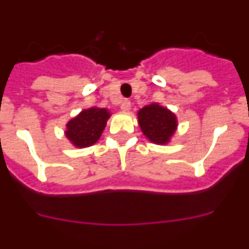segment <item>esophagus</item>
<instances>
[{
	"instance_id": "1",
	"label": "esophagus",
	"mask_w": 249,
	"mask_h": 249,
	"mask_svg": "<svg viewBox=\"0 0 249 249\" xmlns=\"http://www.w3.org/2000/svg\"><path fill=\"white\" fill-rule=\"evenodd\" d=\"M121 109L122 111H129L131 109V102L128 100H123L121 102Z\"/></svg>"
}]
</instances>
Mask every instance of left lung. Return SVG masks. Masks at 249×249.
<instances>
[{"label": "left lung", "instance_id": "1", "mask_svg": "<svg viewBox=\"0 0 249 249\" xmlns=\"http://www.w3.org/2000/svg\"><path fill=\"white\" fill-rule=\"evenodd\" d=\"M138 122L144 136L158 144L167 143L177 127L175 114L156 103L140 109Z\"/></svg>", "mask_w": 249, "mask_h": 249}]
</instances>
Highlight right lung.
<instances>
[{
    "instance_id": "obj_1",
    "label": "right lung",
    "mask_w": 249,
    "mask_h": 249,
    "mask_svg": "<svg viewBox=\"0 0 249 249\" xmlns=\"http://www.w3.org/2000/svg\"><path fill=\"white\" fill-rule=\"evenodd\" d=\"M108 118L109 113L105 108L85 109L68 122L66 136L77 147L92 146L102 135Z\"/></svg>"
}]
</instances>
